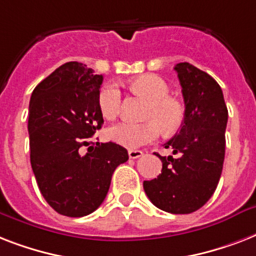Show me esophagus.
I'll return each instance as SVG.
<instances>
[{
	"mask_svg": "<svg viewBox=\"0 0 256 256\" xmlns=\"http://www.w3.org/2000/svg\"><path fill=\"white\" fill-rule=\"evenodd\" d=\"M144 152H140V150H134V148H130L128 150V158L130 160H136V158H140Z\"/></svg>",
	"mask_w": 256,
	"mask_h": 256,
	"instance_id": "obj_1",
	"label": "esophagus"
}]
</instances>
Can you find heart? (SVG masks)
I'll use <instances>...</instances> for the list:
<instances>
[{
	"mask_svg": "<svg viewBox=\"0 0 256 256\" xmlns=\"http://www.w3.org/2000/svg\"><path fill=\"white\" fill-rule=\"evenodd\" d=\"M132 92L142 94L150 100L144 118V124L120 122L108 130V138L116 144L128 148H136L156 140L162 132H174L183 120L182 106L168 96V85L158 76L144 74L132 80L130 84ZM98 104L104 118L114 120L120 112L122 94L114 84H108L100 88Z\"/></svg>",
	"mask_w": 256,
	"mask_h": 256,
	"instance_id": "b5f03b06",
	"label": "heart"
}]
</instances>
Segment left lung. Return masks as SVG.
I'll list each match as a JSON object with an SVG mask.
<instances>
[{
  "label": "left lung",
  "instance_id": "1",
  "mask_svg": "<svg viewBox=\"0 0 256 256\" xmlns=\"http://www.w3.org/2000/svg\"><path fill=\"white\" fill-rule=\"evenodd\" d=\"M184 100L182 128L160 156L162 172L144 180V188L154 206L171 214H190L211 198L222 174L228 112L218 82L188 62L175 65Z\"/></svg>",
  "mask_w": 256,
  "mask_h": 256
}]
</instances>
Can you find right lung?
Instances as JSON below:
<instances>
[{"label": "right lung", "mask_w": 256, "mask_h": 256, "mask_svg": "<svg viewBox=\"0 0 256 256\" xmlns=\"http://www.w3.org/2000/svg\"><path fill=\"white\" fill-rule=\"evenodd\" d=\"M104 77L66 62L33 90L29 104L30 164L41 194L58 214H92L106 198L112 175L128 150L108 142L88 146L104 118L98 104Z\"/></svg>", "instance_id": "obj_1"}]
</instances>
